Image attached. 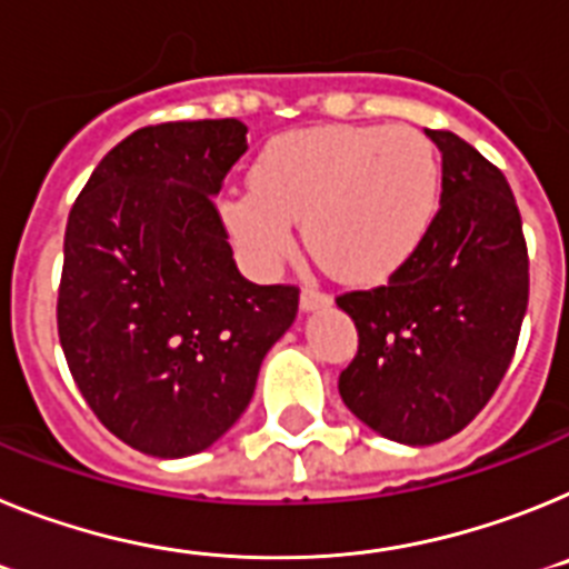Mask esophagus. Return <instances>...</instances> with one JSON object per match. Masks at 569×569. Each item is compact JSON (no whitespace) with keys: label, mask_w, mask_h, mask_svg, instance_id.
Wrapping results in <instances>:
<instances>
[{"label":"esophagus","mask_w":569,"mask_h":569,"mask_svg":"<svg viewBox=\"0 0 569 569\" xmlns=\"http://www.w3.org/2000/svg\"><path fill=\"white\" fill-rule=\"evenodd\" d=\"M329 303H332V295H326V291L318 289L315 283H309L300 291V309H303V312H312V309H320V306Z\"/></svg>","instance_id":"1"}]
</instances>
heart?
I'll list each match as a JSON object with an SVG mask.
<instances>
[{"instance_id":"obj_1","label":"heart","mask_w":569,"mask_h":569,"mask_svg":"<svg viewBox=\"0 0 569 569\" xmlns=\"http://www.w3.org/2000/svg\"><path fill=\"white\" fill-rule=\"evenodd\" d=\"M251 191L223 220L257 263L295 249L291 223L320 263L352 283L387 278L418 249L438 206L441 162L407 126H320L274 137L251 166Z\"/></svg>"}]
</instances>
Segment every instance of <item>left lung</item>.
Returning a JSON list of instances; mask_svg holds the SVG:
<instances>
[{"label": "left lung", "instance_id": "obj_1", "mask_svg": "<svg viewBox=\"0 0 569 569\" xmlns=\"http://www.w3.org/2000/svg\"><path fill=\"white\" fill-rule=\"evenodd\" d=\"M441 151V206L418 249L383 286L343 291L358 355L340 398L389 441L427 447L461 432L516 355L530 257L507 177L452 131Z\"/></svg>", "mask_w": 569, "mask_h": 569}]
</instances>
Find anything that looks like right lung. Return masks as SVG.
I'll use <instances>...</instances> for the list:
<instances>
[{
  "label": "right lung",
  "mask_w": 569,
  "mask_h": 569,
  "mask_svg": "<svg viewBox=\"0 0 569 569\" xmlns=\"http://www.w3.org/2000/svg\"><path fill=\"white\" fill-rule=\"evenodd\" d=\"M246 131L240 120L140 128L68 214L59 343L102 427L146 456H194L229 432L298 315V286L237 271L214 206Z\"/></svg>",
  "instance_id": "obj_1"
}]
</instances>
